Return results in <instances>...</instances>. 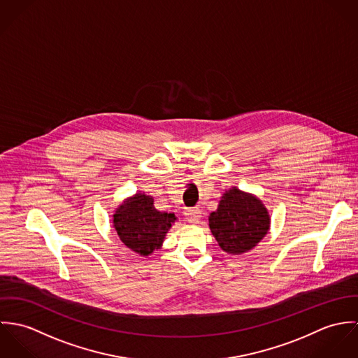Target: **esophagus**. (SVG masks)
Wrapping results in <instances>:
<instances>
[{"instance_id": "obj_1", "label": "esophagus", "mask_w": 358, "mask_h": 358, "mask_svg": "<svg viewBox=\"0 0 358 358\" xmlns=\"http://www.w3.org/2000/svg\"><path fill=\"white\" fill-rule=\"evenodd\" d=\"M201 215H203V210H201L199 206L187 208V209L185 210V216H186V219H187L190 223H199L200 219H201Z\"/></svg>"}]
</instances>
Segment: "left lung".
Instances as JSON below:
<instances>
[{
	"label": "left lung",
	"mask_w": 358,
	"mask_h": 358,
	"mask_svg": "<svg viewBox=\"0 0 358 358\" xmlns=\"http://www.w3.org/2000/svg\"><path fill=\"white\" fill-rule=\"evenodd\" d=\"M208 220L219 247L230 255L251 251L270 230V215L262 200L238 187L223 193Z\"/></svg>",
	"instance_id": "left-lung-1"
}]
</instances>
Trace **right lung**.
<instances>
[{
  "label": "right lung",
  "mask_w": 358,
  "mask_h": 358,
  "mask_svg": "<svg viewBox=\"0 0 358 358\" xmlns=\"http://www.w3.org/2000/svg\"><path fill=\"white\" fill-rule=\"evenodd\" d=\"M176 219L173 212L158 210L152 196L138 192L115 208L113 226L124 245L135 254L149 256L162 247Z\"/></svg>",
  "instance_id": "obj_1"
}]
</instances>
